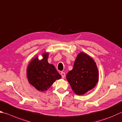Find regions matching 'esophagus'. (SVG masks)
I'll return each mask as SVG.
<instances>
[{"instance_id":"1","label":"esophagus","mask_w":122,"mask_h":122,"mask_svg":"<svg viewBox=\"0 0 122 122\" xmlns=\"http://www.w3.org/2000/svg\"><path fill=\"white\" fill-rule=\"evenodd\" d=\"M61 75L62 77L63 78H65V73L64 72H61Z\"/></svg>"}]
</instances>
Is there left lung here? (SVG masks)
Returning <instances> with one entry per match:
<instances>
[{
  "label": "left lung",
  "instance_id": "8db88e82",
  "mask_svg": "<svg viewBox=\"0 0 122 122\" xmlns=\"http://www.w3.org/2000/svg\"><path fill=\"white\" fill-rule=\"evenodd\" d=\"M98 77L96 62L83 52L77 55L74 68L66 76L72 90L77 95L84 94L92 89L98 82Z\"/></svg>",
  "mask_w": 122,
  "mask_h": 122
}]
</instances>
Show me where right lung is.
I'll return each mask as SVG.
<instances>
[{"label":"right lung","mask_w":122,"mask_h":122,"mask_svg":"<svg viewBox=\"0 0 122 122\" xmlns=\"http://www.w3.org/2000/svg\"><path fill=\"white\" fill-rule=\"evenodd\" d=\"M43 56L41 60H39L38 56L32 60L27 69L29 82L41 91L47 90L61 77L54 66L48 63V53H44Z\"/></svg>","instance_id":"right-lung-1"}]
</instances>
